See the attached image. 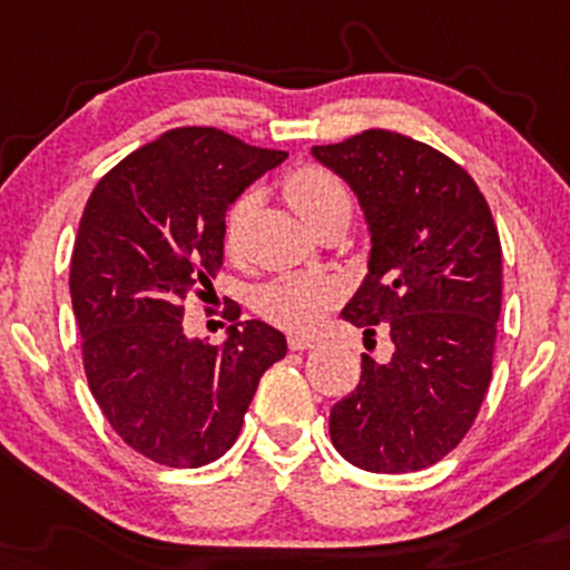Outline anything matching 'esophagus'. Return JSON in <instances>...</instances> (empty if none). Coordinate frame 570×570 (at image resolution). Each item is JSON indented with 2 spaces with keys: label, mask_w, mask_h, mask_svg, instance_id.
I'll use <instances>...</instances> for the list:
<instances>
[{
  "label": "esophagus",
  "mask_w": 570,
  "mask_h": 570,
  "mask_svg": "<svg viewBox=\"0 0 570 570\" xmlns=\"http://www.w3.org/2000/svg\"><path fill=\"white\" fill-rule=\"evenodd\" d=\"M318 347V337L311 334H289V351H313Z\"/></svg>",
  "instance_id": "34e87169"
}]
</instances>
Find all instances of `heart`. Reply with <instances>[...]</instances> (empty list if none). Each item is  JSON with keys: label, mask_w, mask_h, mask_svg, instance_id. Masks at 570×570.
I'll return each mask as SVG.
<instances>
[{"label": "heart", "mask_w": 570, "mask_h": 570, "mask_svg": "<svg viewBox=\"0 0 570 570\" xmlns=\"http://www.w3.org/2000/svg\"><path fill=\"white\" fill-rule=\"evenodd\" d=\"M284 194L311 230L318 228L324 219L351 217L353 212V190L321 164H299L297 169H292L284 180ZM252 207H255V194H244L233 202L225 219L228 252H236ZM340 294L342 286L328 276H281L255 294V307L263 318L278 326L311 328L337 303Z\"/></svg>", "instance_id": "heart-1"}]
</instances>
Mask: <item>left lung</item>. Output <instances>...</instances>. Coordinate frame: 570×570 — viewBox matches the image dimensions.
Masks as SVG:
<instances>
[{"mask_svg": "<svg viewBox=\"0 0 570 570\" xmlns=\"http://www.w3.org/2000/svg\"><path fill=\"white\" fill-rule=\"evenodd\" d=\"M358 196L372 230L368 276L342 318L387 361L363 355L361 382L334 403L328 433L368 472H416L441 462L475 422L493 372L502 313V244L489 204L454 159L428 142L366 129L313 146Z\"/></svg>", "mask_w": 570, "mask_h": 570, "instance_id": "8db88e82", "label": "left lung"}]
</instances>
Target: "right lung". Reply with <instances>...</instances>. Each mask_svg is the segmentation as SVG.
<instances>
[{
  "mask_svg": "<svg viewBox=\"0 0 570 570\" xmlns=\"http://www.w3.org/2000/svg\"><path fill=\"white\" fill-rule=\"evenodd\" d=\"M284 159L223 129L177 127L87 198L68 278L87 385L116 435L164 468L223 456L259 376L286 355L284 334L263 321L233 324L223 345L183 326L185 299H204L223 267L225 212Z\"/></svg>",
  "mask_w": 570,
  "mask_h": 570,
  "instance_id": "add662e5",
  "label": "right lung"
}]
</instances>
